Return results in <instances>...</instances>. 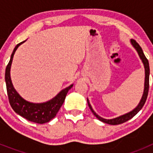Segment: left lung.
Instances as JSON below:
<instances>
[{
	"label": "left lung",
	"mask_w": 153,
	"mask_h": 153,
	"mask_svg": "<svg viewBox=\"0 0 153 153\" xmlns=\"http://www.w3.org/2000/svg\"><path fill=\"white\" fill-rule=\"evenodd\" d=\"M131 44L133 46L136 51H137L138 54L140 56V59H141L142 62H143V65H144V68H145V83H144V91H143V97H142L141 100H140V103L138 104V106L135 108L133 110L130 111L129 113H126V114L122 115L120 117H117V118L114 119H110V120H106V119H103L101 117L98 116L97 113H95V111L93 110V108H92L91 105H90V102H89L88 99H87V102H88V106L90 107V110L92 111V113H93V115L98 119L99 120H100L102 122L105 123L109 124V125H118V124L123 123L126 122L128 120H129L130 119H132V117L136 116L139 112H140V109L143 108V106H144L146 101L147 96H148V92H149V61L147 60V58L146 57V56L144 55V53H143V50H142L141 47L139 45L137 42L135 40H130Z\"/></svg>",
	"instance_id": "1"
}]
</instances>
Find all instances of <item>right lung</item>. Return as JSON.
<instances>
[{"label":"right lung","instance_id":"obj_1","mask_svg":"<svg viewBox=\"0 0 153 153\" xmlns=\"http://www.w3.org/2000/svg\"><path fill=\"white\" fill-rule=\"evenodd\" d=\"M25 41L26 40L21 42L14 47L13 53L10 56V61H9L6 67L5 82H6L8 100H9V102H10L12 109L14 110L16 113L27 120L28 121H30V122L40 124L46 123L56 117V113L59 111V109H60L63 102H64L67 93L70 89L72 88L74 84H71L67 88L63 89L52 100L45 102L33 103V102H28V101L25 100L24 99H23L21 96L19 95L18 93L16 91L15 89L13 88L11 79H10V71L12 60H13V55L15 53V51H17L19 46Z\"/></svg>","mask_w":153,"mask_h":153}]
</instances>
